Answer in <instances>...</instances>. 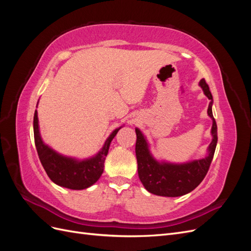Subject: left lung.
Instances as JSON below:
<instances>
[{
	"instance_id": "left-lung-1",
	"label": "left lung",
	"mask_w": 251,
	"mask_h": 251,
	"mask_svg": "<svg viewBox=\"0 0 251 251\" xmlns=\"http://www.w3.org/2000/svg\"><path fill=\"white\" fill-rule=\"evenodd\" d=\"M199 85L210 100L207 113L212 118V141L208 147V155L206 157L184 164L158 162L150 154L148 143L142 133L136 128L137 139L135 151L138 164V176L143 186L151 194L163 197H179L188 194L201 183L209 170L218 142V127L212 116L211 105L214 100L209 87L204 78L200 80Z\"/></svg>"
}]
</instances>
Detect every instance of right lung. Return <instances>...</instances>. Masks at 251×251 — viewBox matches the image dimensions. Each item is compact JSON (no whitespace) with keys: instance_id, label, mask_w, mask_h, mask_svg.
I'll use <instances>...</instances> for the list:
<instances>
[{"instance_id":"obj_1","label":"right lung","mask_w":251,"mask_h":251,"mask_svg":"<svg viewBox=\"0 0 251 251\" xmlns=\"http://www.w3.org/2000/svg\"><path fill=\"white\" fill-rule=\"evenodd\" d=\"M121 126L116 128L105 141L102 150L95 157L83 161L64 157L45 144L40 136L37 111L34 112L33 132L37 155L48 177L55 184L70 189H85L100 178L103 173V163L108 155L110 143Z\"/></svg>"}]
</instances>
